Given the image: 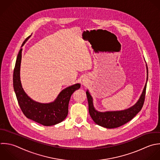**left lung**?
Returning <instances> with one entry per match:
<instances>
[{
	"label": "left lung",
	"mask_w": 160,
	"mask_h": 160,
	"mask_svg": "<svg viewBox=\"0 0 160 160\" xmlns=\"http://www.w3.org/2000/svg\"><path fill=\"white\" fill-rule=\"evenodd\" d=\"M147 82L140 98L134 105L123 110L107 111L104 112L97 111L93 106V98L89 91L87 90L86 94L88 103V110L90 115L93 122L96 124L104 128H115L123 125L133 119L142 110L144 103L147 84L148 78V70L147 65Z\"/></svg>",
	"instance_id": "8db88e82"
}]
</instances>
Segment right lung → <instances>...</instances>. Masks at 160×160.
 I'll return each mask as SVG.
<instances>
[{
  "instance_id": "obj_1",
  "label": "right lung",
  "mask_w": 160,
  "mask_h": 160,
  "mask_svg": "<svg viewBox=\"0 0 160 160\" xmlns=\"http://www.w3.org/2000/svg\"><path fill=\"white\" fill-rule=\"evenodd\" d=\"M30 36L23 42V46ZM20 48L15 62L13 75V85L18 105L25 116L44 126H52L63 121L68 113V103L72 93L80 88V83H76L62 90L56 99L50 103H42L34 101L23 90L20 76L22 59Z\"/></svg>"
}]
</instances>
